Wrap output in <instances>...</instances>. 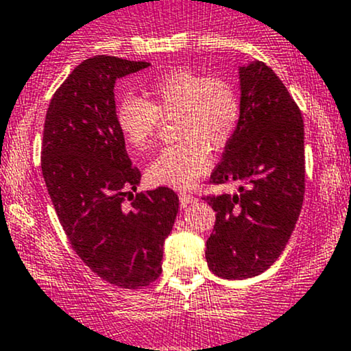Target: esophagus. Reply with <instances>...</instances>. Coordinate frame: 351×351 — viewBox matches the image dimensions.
Wrapping results in <instances>:
<instances>
[{"instance_id":"1","label":"esophagus","mask_w":351,"mask_h":351,"mask_svg":"<svg viewBox=\"0 0 351 351\" xmlns=\"http://www.w3.org/2000/svg\"><path fill=\"white\" fill-rule=\"evenodd\" d=\"M179 200H180V204H182V206H187V204L195 202L197 199H195L194 195L187 194V192H180V194H179Z\"/></svg>"}]
</instances>
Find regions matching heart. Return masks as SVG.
<instances>
[{
    "instance_id": "heart-1",
    "label": "heart",
    "mask_w": 351,
    "mask_h": 351,
    "mask_svg": "<svg viewBox=\"0 0 351 351\" xmlns=\"http://www.w3.org/2000/svg\"><path fill=\"white\" fill-rule=\"evenodd\" d=\"M147 96L149 101L139 96L121 99L117 128L125 143L147 151L162 117L176 116V132L182 141L162 149L149 165L147 177L157 186L191 187L210 167L208 145L223 147L237 131L242 112L239 90L227 77L182 68L156 77Z\"/></svg>"
}]
</instances>
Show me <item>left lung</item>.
I'll list each match as a JSON object with an SVG mask.
<instances>
[{
  "label": "left lung",
  "instance_id": "1",
  "mask_svg": "<svg viewBox=\"0 0 351 351\" xmlns=\"http://www.w3.org/2000/svg\"><path fill=\"white\" fill-rule=\"evenodd\" d=\"M240 121L208 184L239 182V194L206 195L215 210L208 269L228 280L265 271L280 257L305 194L303 119L265 62L240 68Z\"/></svg>",
  "mask_w": 351,
  "mask_h": 351
}]
</instances>
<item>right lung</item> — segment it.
<instances>
[{"label":"right lung","mask_w":351,"mask_h":351,"mask_svg":"<svg viewBox=\"0 0 351 351\" xmlns=\"http://www.w3.org/2000/svg\"><path fill=\"white\" fill-rule=\"evenodd\" d=\"M147 66L117 56L84 59L51 97L43 131L41 171L59 222L77 257L121 289L159 278L179 210L172 189L137 192L141 171L116 123V80Z\"/></svg>","instance_id":"1"}]
</instances>
